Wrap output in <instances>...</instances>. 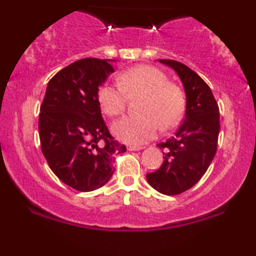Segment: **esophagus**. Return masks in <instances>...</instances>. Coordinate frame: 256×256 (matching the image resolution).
Here are the masks:
<instances>
[{
    "label": "esophagus",
    "mask_w": 256,
    "mask_h": 256,
    "mask_svg": "<svg viewBox=\"0 0 256 256\" xmlns=\"http://www.w3.org/2000/svg\"><path fill=\"white\" fill-rule=\"evenodd\" d=\"M143 149L142 146H128V150L129 152H138V150Z\"/></svg>",
    "instance_id": "34e87169"
}]
</instances>
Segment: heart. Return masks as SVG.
<instances>
[{
	"instance_id": "obj_1",
	"label": "heart",
	"mask_w": 256,
	"mask_h": 256,
	"mask_svg": "<svg viewBox=\"0 0 256 256\" xmlns=\"http://www.w3.org/2000/svg\"><path fill=\"white\" fill-rule=\"evenodd\" d=\"M126 94H142L138 114L126 115L113 124V132L129 144H141L156 135L158 124L170 128L180 120L185 107L184 94L180 87L168 82L160 70L138 65L121 73L118 86L104 85L98 93L101 110L115 116L124 110Z\"/></svg>"
}]
</instances>
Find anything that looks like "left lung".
<instances>
[{
    "instance_id": "left-lung-1",
    "label": "left lung",
    "mask_w": 256,
    "mask_h": 256,
    "mask_svg": "<svg viewBox=\"0 0 256 256\" xmlns=\"http://www.w3.org/2000/svg\"><path fill=\"white\" fill-rule=\"evenodd\" d=\"M160 62L172 68L183 84L186 107L183 124L174 138L157 146L164 160L146 180L156 191L174 196L188 190L206 172L216 152L220 132L219 107L204 80L186 65L169 59Z\"/></svg>"
}]
</instances>
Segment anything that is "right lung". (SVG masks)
Here are the masks:
<instances>
[{"label":"right lung","mask_w":256,"mask_h":256,"mask_svg":"<svg viewBox=\"0 0 256 256\" xmlns=\"http://www.w3.org/2000/svg\"><path fill=\"white\" fill-rule=\"evenodd\" d=\"M113 62L86 58L62 68L48 82L40 106L43 155L62 183L82 192L104 186L113 176L114 155L127 150L110 136L98 100Z\"/></svg>","instance_id":"add662e5"}]
</instances>
